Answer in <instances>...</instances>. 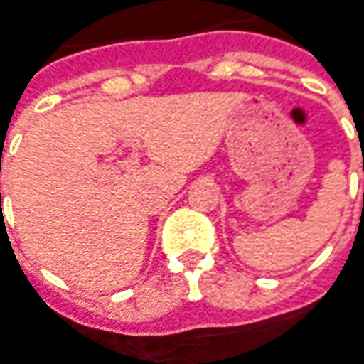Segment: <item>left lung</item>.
<instances>
[{"label": "left lung", "instance_id": "8db88e82", "mask_svg": "<svg viewBox=\"0 0 364 364\" xmlns=\"http://www.w3.org/2000/svg\"><path fill=\"white\" fill-rule=\"evenodd\" d=\"M363 169H364V167H363Z\"/></svg>", "mask_w": 364, "mask_h": 364}]
</instances>
